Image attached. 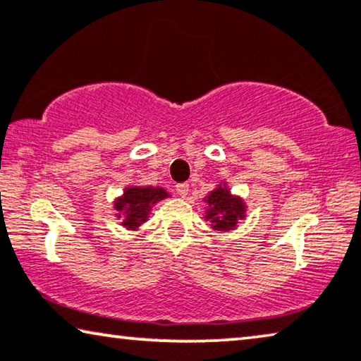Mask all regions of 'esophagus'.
I'll return each mask as SVG.
<instances>
[{
    "instance_id": "1",
    "label": "esophagus",
    "mask_w": 361,
    "mask_h": 361,
    "mask_svg": "<svg viewBox=\"0 0 361 361\" xmlns=\"http://www.w3.org/2000/svg\"><path fill=\"white\" fill-rule=\"evenodd\" d=\"M176 192H177V195H179V197H187L188 184H177L176 185Z\"/></svg>"
}]
</instances>
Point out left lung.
Masks as SVG:
<instances>
[{
  "label": "left lung",
  "instance_id": "obj_1",
  "mask_svg": "<svg viewBox=\"0 0 361 361\" xmlns=\"http://www.w3.org/2000/svg\"><path fill=\"white\" fill-rule=\"evenodd\" d=\"M204 202V221H209L214 231L229 232L238 227V221L245 219L247 203L240 195L232 193L226 180H221L207 197Z\"/></svg>",
  "mask_w": 361,
  "mask_h": 361
}]
</instances>
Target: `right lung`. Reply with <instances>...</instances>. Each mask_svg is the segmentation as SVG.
I'll return each mask as SVG.
<instances>
[{"label":"right lung","instance_id":"1","mask_svg":"<svg viewBox=\"0 0 361 361\" xmlns=\"http://www.w3.org/2000/svg\"><path fill=\"white\" fill-rule=\"evenodd\" d=\"M169 197L171 193L158 185H126L123 193L113 202L114 216L123 221L127 231H137L149 219L154 204Z\"/></svg>","mask_w":361,"mask_h":361}]
</instances>
